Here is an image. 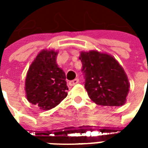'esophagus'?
Listing matches in <instances>:
<instances>
[{
    "label": "esophagus",
    "mask_w": 148,
    "mask_h": 148,
    "mask_svg": "<svg viewBox=\"0 0 148 148\" xmlns=\"http://www.w3.org/2000/svg\"><path fill=\"white\" fill-rule=\"evenodd\" d=\"M78 82H79V79H78V78H75V79H74L73 81H71V82H69V85H70L71 86H73L76 85V84H77Z\"/></svg>",
    "instance_id": "esophagus-1"
}]
</instances>
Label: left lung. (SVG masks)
I'll return each mask as SVG.
<instances>
[{
	"label": "left lung",
	"instance_id": "1",
	"mask_svg": "<svg viewBox=\"0 0 148 148\" xmlns=\"http://www.w3.org/2000/svg\"><path fill=\"white\" fill-rule=\"evenodd\" d=\"M85 74V88L97 105L109 107L123 106L127 101L130 84L117 60L107 53L92 50L79 56Z\"/></svg>",
	"mask_w": 148,
	"mask_h": 148
}]
</instances>
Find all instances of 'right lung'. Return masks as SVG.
<instances>
[{
	"mask_svg": "<svg viewBox=\"0 0 148 148\" xmlns=\"http://www.w3.org/2000/svg\"><path fill=\"white\" fill-rule=\"evenodd\" d=\"M57 55L53 49L41 51L30 65L25 79L27 100L45 111L67 96L66 74L56 62Z\"/></svg>",
	"mask_w": 148,
	"mask_h": 148,
	"instance_id": "obj_1",
	"label": "right lung"
}]
</instances>
